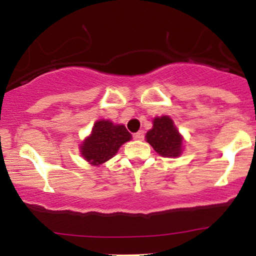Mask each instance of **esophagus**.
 <instances>
[{
  "mask_svg": "<svg viewBox=\"0 0 256 256\" xmlns=\"http://www.w3.org/2000/svg\"><path fill=\"white\" fill-rule=\"evenodd\" d=\"M134 138H136V140H142L143 138H144V131H143V130L138 131L137 134H134Z\"/></svg>",
  "mask_w": 256,
  "mask_h": 256,
  "instance_id": "1",
  "label": "esophagus"
}]
</instances>
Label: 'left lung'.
Segmentation results:
<instances>
[{"label":"left lung","instance_id":"left-lung-1","mask_svg":"<svg viewBox=\"0 0 256 256\" xmlns=\"http://www.w3.org/2000/svg\"><path fill=\"white\" fill-rule=\"evenodd\" d=\"M146 142L161 156H178L182 152L180 134L173 125V122L168 116H161L154 119V125L150 131L146 132Z\"/></svg>","mask_w":256,"mask_h":256}]
</instances>
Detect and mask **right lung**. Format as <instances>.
Returning <instances> with one entry per match:
<instances>
[{"instance_id":"1","label":"right lung","mask_w":256,"mask_h":256,"mask_svg":"<svg viewBox=\"0 0 256 256\" xmlns=\"http://www.w3.org/2000/svg\"><path fill=\"white\" fill-rule=\"evenodd\" d=\"M131 140V134L124 125H113L108 120L95 122L90 137L82 146V155L92 165L104 162L116 154L125 142Z\"/></svg>"}]
</instances>
